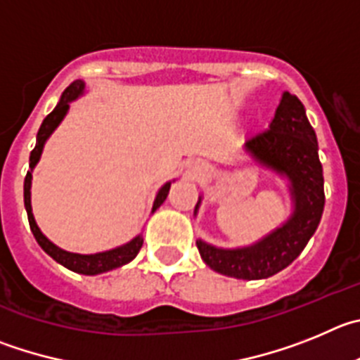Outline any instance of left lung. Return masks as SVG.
<instances>
[{
  "label": "left lung",
  "instance_id": "8db88e82",
  "mask_svg": "<svg viewBox=\"0 0 360 360\" xmlns=\"http://www.w3.org/2000/svg\"><path fill=\"white\" fill-rule=\"evenodd\" d=\"M244 152L258 167L287 181L292 213L283 224L255 244L224 249L197 240L200 258L215 273L236 280H264L283 271L305 249L316 233L323 208V167L317 156V138L296 95L285 91L269 129L245 138ZM199 197L193 210L197 215Z\"/></svg>",
  "mask_w": 360,
  "mask_h": 360
}]
</instances>
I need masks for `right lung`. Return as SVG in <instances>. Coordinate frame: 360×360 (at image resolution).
I'll list each match as a JSON object with an SVG mask.
<instances>
[{"instance_id":"1","label":"right lung","mask_w":360,"mask_h":360,"mask_svg":"<svg viewBox=\"0 0 360 360\" xmlns=\"http://www.w3.org/2000/svg\"><path fill=\"white\" fill-rule=\"evenodd\" d=\"M86 93V84L82 80H75V82H71L70 86L64 89V93L60 95L59 103L55 105L53 111L43 120V124L39 127L37 132V141H35L34 150L30 152V170L27 172V177H25V208H27L28 213V222H30V229L34 233L35 240L37 244L43 248V251L46 255H50L57 264L64 265L66 269L73 271V273L79 274H86V276H95V274H102L108 273V271H112V269H118L122 265L129 264L136 258V255L140 252L141 245H143V235H136L132 240H129L127 244L118 245L115 249H109V251H102V252H95V255H80V252H70L60 249L59 245H55L53 242L44 235L41 229H39L37 222L34 219V213H32V172H34L35 165L39 163L41 160V154H43L44 143L48 141L53 131L60 125V122L64 120V116L68 115L70 111V103L73 100H77L79 96H82ZM176 181V179H174ZM174 181H168L165 183L163 186L158 190L156 199H154V204H152V213L156 212L160 208L161 204L165 202L168 195V190H170V184Z\"/></svg>"}]
</instances>
